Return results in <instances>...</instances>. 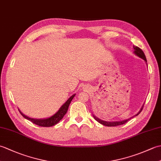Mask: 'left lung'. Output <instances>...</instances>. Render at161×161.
Returning <instances> with one entry per match:
<instances>
[{"label":"left lung","mask_w":161,"mask_h":161,"mask_svg":"<svg viewBox=\"0 0 161 161\" xmlns=\"http://www.w3.org/2000/svg\"><path fill=\"white\" fill-rule=\"evenodd\" d=\"M133 48H134V53H135V54H136V55L137 56H138L139 57H141V58H142V59H144L146 62H147V59H146V57H145V53H143V51L140 48V47H138V46H133ZM143 107H144V105L142 106V107L141 108V111H140L137 114H136L135 116H136V115H138L140 113H141V111H142V108H143ZM93 118H95V120H97L98 122H100V124H102V125H104V126H118V125H124V124H125L126 122H127L131 118H129V119H125V120H122V121H118V122H107V121H104V120H102V119H99L98 118H97L96 116H95V115H93Z\"/></svg>","instance_id":"left-lung-1"}]
</instances>
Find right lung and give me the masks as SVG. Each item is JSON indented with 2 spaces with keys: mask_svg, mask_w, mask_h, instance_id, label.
Segmentation results:
<instances>
[{
  "mask_svg": "<svg viewBox=\"0 0 161 161\" xmlns=\"http://www.w3.org/2000/svg\"><path fill=\"white\" fill-rule=\"evenodd\" d=\"M75 95H72V96L68 99V100L65 102V103L61 106V107L59 108V110L55 114L53 115V116H51L50 118H46V119H33V118H30L28 116L25 115L24 114H23L21 112L19 111V112L20 113V114L23 115V117H24L26 119H28V120L31 121L34 124H35L36 125H39L40 126H46V127H49V126H54V125L57 124L61 119L64 118V116L65 115V114L67 113L68 107L70 104V102L73 100V97H75Z\"/></svg>",
  "mask_w": 161,
  "mask_h": 161,
  "instance_id": "add662e5",
  "label": "right lung"
}]
</instances>
